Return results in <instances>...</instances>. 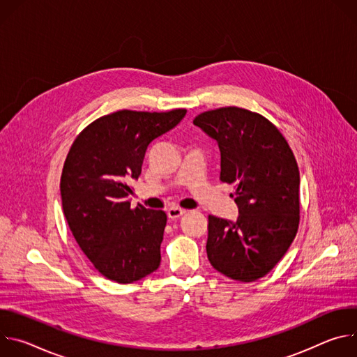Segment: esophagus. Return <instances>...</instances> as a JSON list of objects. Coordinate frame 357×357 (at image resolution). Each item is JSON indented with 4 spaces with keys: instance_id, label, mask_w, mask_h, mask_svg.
Instances as JSON below:
<instances>
[{
    "instance_id": "34e87169",
    "label": "esophagus",
    "mask_w": 357,
    "mask_h": 357,
    "mask_svg": "<svg viewBox=\"0 0 357 357\" xmlns=\"http://www.w3.org/2000/svg\"><path fill=\"white\" fill-rule=\"evenodd\" d=\"M186 213V211H183V209H181V208H169L168 211H167V215H168V218L169 219H178V218H181L182 215H185Z\"/></svg>"
}]
</instances>
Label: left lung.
Instances as JSON below:
<instances>
[{
    "label": "left lung",
    "mask_w": 357,
    "mask_h": 357,
    "mask_svg": "<svg viewBox=\"0 0 357 357\" xmlns=\"http://www.w3.org/2000/svg\"><path fill=\"white\" fill-rule=\"evenodd\" d=\"M193 124L218 141L220 181L234 183L236 222L209 215L208 259L251 282L284 257L299 226V171L287 139L266 117L240 107L200 113Z\"/></svg>",
    "instance_id": "obj_1"
}]
</instances>
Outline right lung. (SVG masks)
<instances>
[{"label":"right lung","mask_w":357,"mask_h":357,"mask_svg":"<svg viewBox=\"0 0 357 357\" xmlns=\"http://www.w3.org/2000/svg\"><path fill=\"white\" fill-rule=\"evenodd\" d=\"M185 114L120 110L90 123L69 149L61 176L63 213L86 257L112 281L130 284L160 267L167 215L132 209L128 182L138 179L148 145Z\"/></svg>","instance_id":"right-lung-1"}]
</instances>
